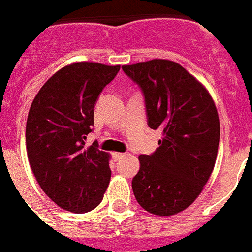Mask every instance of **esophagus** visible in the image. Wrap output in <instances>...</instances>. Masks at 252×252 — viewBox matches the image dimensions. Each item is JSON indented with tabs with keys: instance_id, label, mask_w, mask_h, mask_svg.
Here are the masks:
<instances>
[{
	"instance_id": "obj_1",
	"label": "esophagus",
	"mask_w": 252,
	"mask_h": 252,
	"mask_svg": "<svg viewBox=\"0 0 252 252\" xmlns=\"http://www.w3.org/2000/svg\"><path fill=\"white\" fill-rule=\"evenodd\" d=\"M113 157L115 159H121V158H124V157H125V153H114Z\"/></svg>"
}]
</instances>
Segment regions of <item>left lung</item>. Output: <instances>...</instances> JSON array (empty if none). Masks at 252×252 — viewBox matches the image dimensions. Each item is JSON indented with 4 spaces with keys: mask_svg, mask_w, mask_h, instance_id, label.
Segmentation results:
<instances>
[{
    "mask_svg": "<svg viewBox=\"0 0 252 252\" xmlns=\"http://www.w3.org/2000/svg\"><path fill=\"white\" fill-rule=\"evenodd\" d=\"M122 69L144 93L149 127L162 130L159 148L138 157L134 196L150 214H179L197 199L216 162L220 122L214 99L170 60L153 59Z\"/></svg>",
    "mask_w": 252,
    "mask_h": 252,
    "instance_id": "8db88e82",
    "label": "left lung"
}]
</instances>
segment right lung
Returning a JSON list of instances; mask_svg holds the SVG:
<instances>
[{
	"mask_svg": "<svg viewBox=\"0 0 252 252\" xmlns=\"http://www.w3.org/2000/svg\"><path fill=\"white\" fill-rule=\"evenodd\" d=\"M119 65L91 62L65 65L33 99L27 121V153L38 185L60 208L84 214L96 208L110 183V154L94 142V106Z\"/></svg>",
	"mask_w": 252,
	"mask_h": 252,
	"instance_id": "1",
	"label": "right lung"
}]
</instances>
